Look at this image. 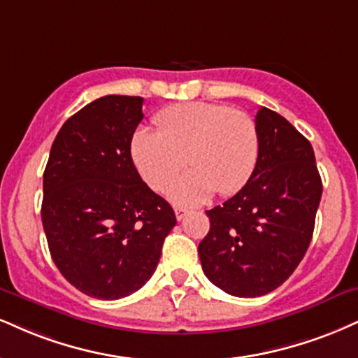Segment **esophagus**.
<instances>
[{"mask_svg": "<svg viewBox=\"0 0 358 358\" xmlns=\"http://www.w3.org/2000/svg\"><path fill=\"white\" fill-rule=\"evenodd\" d=\"M188 210L187 208H180V206H176L175 208V215H176V220H183L185 217H187Z\"/></svg>", "mask_w": 358, "mask_h": 358, "instance_id": "esophagus-1", "label": "esophagus"}]
</instances>
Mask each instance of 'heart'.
Masks as SVG:
<instances>
[{
	"label": "heart",
	"mask_w": 358,
	"mask_h": 358,
	"mask_svg": "<svg viewBox=\"0 0 358 358\" xmlns=\"http://www.w3.org/2000/svg\"><path fill=\"white\" fill-rule=\"evenodd\" d=\"M158 131L138 128L131 138V158L138 173L162 192L181 169L192 168L168 188L176 205L205 203L215 192H240L255 171L260 136L252 116L215 103H182L155 116Z\"/></svg>",
	"instance_id": "1"
}]
</instances>
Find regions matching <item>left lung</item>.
<instances>
[{"label": "left lung", "instance_id": "obj_1", "mask_svg": "<svg viewBox=\"0 0 358 358\" xmlns=\"http://www.w3.org/2000/svg\"><path fill=\"white\" fill-rule=\"evenodd\" d=\"M260 157L248 183L208 210L198 245L206 278L234 296H262L282 285L307 252L322 198L310 141L282 115L255 116Z\"/></svg>", "mask_w": 358, "mask_h": 358}]
</instances>
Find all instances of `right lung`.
<instances>
[{
    "label": "right lung",
    "mask_w": 358,
    "mask_h": 358,
    "mask_svg": "<svg viewBox=\"0 0 358 358\" xmlns=\"http://www.w3.org/2000/svg\"><path fill=\"white\" fill-rule=\"evenodd\" d=\"M143 98L108 94L68 118L43 173L41 222L55 265L85 295L116 300L152 277L176 218L131 160Z\"/></svg>",
    "instance_id": "1"
}]
</instances>
